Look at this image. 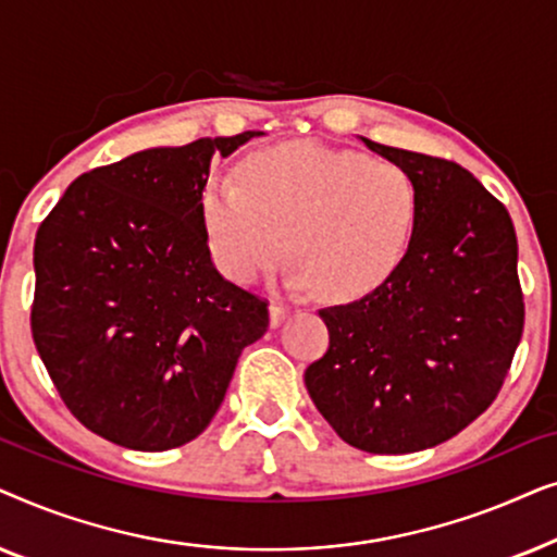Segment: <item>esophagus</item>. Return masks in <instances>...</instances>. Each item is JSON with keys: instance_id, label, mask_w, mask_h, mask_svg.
<instances>
[{"instance_id": "1", "label": "esophagus", "mask_w": 557, "mask_h": 557, "mask_svg": "<svg viewBox=\"0 0 557 557\" xmlns=\"http://www.w3.org/2000/svg\"><path fill=\"white\" fill-rule=\"evenodd\" d=\"M292 314V309L284 307V304H271L269 307V317H271V326H278L284 319Z\"/></svg>"}]
</instances>
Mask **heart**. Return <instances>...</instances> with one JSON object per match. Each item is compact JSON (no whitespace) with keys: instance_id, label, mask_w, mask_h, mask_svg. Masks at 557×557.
<instances>
[{"instance_id":"obj_1","label":"heart","mask_w":557,"mask_h":557,"mask_svg":"<svg viewBox=\"0 0 557 557\" xmlns=\"http://www.w3.org/2000/svg\"><path fill=\"white\" fill-rule=\"evenodd\" d=\"M238 182L212 180L200 197L210 253L235 284L278 269L292 248L296 286L355 301L400 269L413 240L418 189L385 159L286 141L250 154Z\"/></svg>"}]
</instances>
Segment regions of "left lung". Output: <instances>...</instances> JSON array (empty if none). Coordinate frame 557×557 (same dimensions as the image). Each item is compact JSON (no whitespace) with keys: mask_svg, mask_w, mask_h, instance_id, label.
Masks as SVG:
<instances>
[{"mask_svg":"<svg viewBox=\"0 0 557 557\" xmlns=\"http://www.w3.org/2000/svg\"><path fill=\"white\" fill-rule=\"evenodd\" d=\"M362 141L413 180L416 233L377 292L319 311L330 349L304 383L349 446L413 454L467 429L505 383L524 326L517 235L461 164Z\"/></svg>","mask_w":557,"mask_h":557,"instance_id":"left-lung-1","label":"left lung"}]
</instances>
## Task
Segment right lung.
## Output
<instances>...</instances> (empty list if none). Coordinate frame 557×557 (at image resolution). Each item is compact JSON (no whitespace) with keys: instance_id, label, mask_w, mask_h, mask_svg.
Returning <instances> with one entry per match:
<instances>
[{"instance_id":"right-lung-1","label":"right lung","mask_w":557,"mask_h":557,"mask_svg":"<svg viewBox=\"0 0 557 557\" xmlns=\"http://www.w3.org/2000/svg\"><path fill=\"white\" fill-rule=\"evenodd\" d=\"M243 132L144 149L81 174L35 238L29 324L67 410L111 444L166 451L200 436L269 301L220 276L200 197Z\"/></svg>"}]
</instances>
